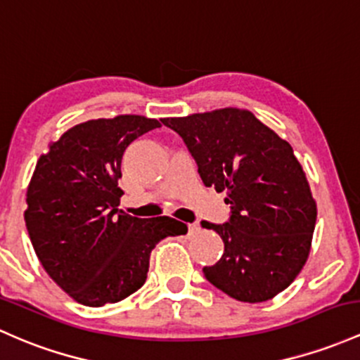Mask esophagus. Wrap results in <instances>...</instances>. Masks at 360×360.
<instances>
[{
  "label": "esophagus",
  "instance_id": "obj_1",
  "mask_svg": "<svg viewBox=\"0 0 360 360\" xmlns=\"http://www.w3.org/2000/svg\"><path fill=\"white\" fill-rule=\"evenodd\" d=\"M199 231V226L197 225H188V235H195Z\"/></svg>",
  "mask_w": 360,
  "mask_h": 360
}]
</instances>
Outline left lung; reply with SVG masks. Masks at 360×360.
I'll return each instance as SVG.
<instances>
[{
	"instance_id": "8db88e82",
	"label": "left lung",
	"mask_w": 360,
	"mask_h": 360,
	"mask_svg": "<svg viewBox=\"0 0 360 360\" xmlns=\"http://www.w3.org/2000/svg\"><path fill=\"white\" fill-rule=\"evenodd\" d=\"M184 139L206 187L226 192L230 218L200 221L225 243L204 276L240 302H264L304 268L316 226V202L292 146L250 111L225 108L161 120Z\"/></svg>"
}]
</instances>
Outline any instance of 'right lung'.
Listing matches in <instances>:
<instances>
[{"mask_svg": "<svg viewBox=\"0 0 360 360\" xmlns=\"http://www.w3.org/2000/svg\"><path fill=\"white\" fill-rule=\"evenodd\" d=\"M161 123L139 115L89 120L42 154L27 188L24 214L42 268L77 302H120L146 283L150 250L187 225L141 219L118 210L127 148Z\"/></svg>", "mask_w": 360, "mask_h": 360, "instance_id": "1", "label": "right lung"}]
</instances>
